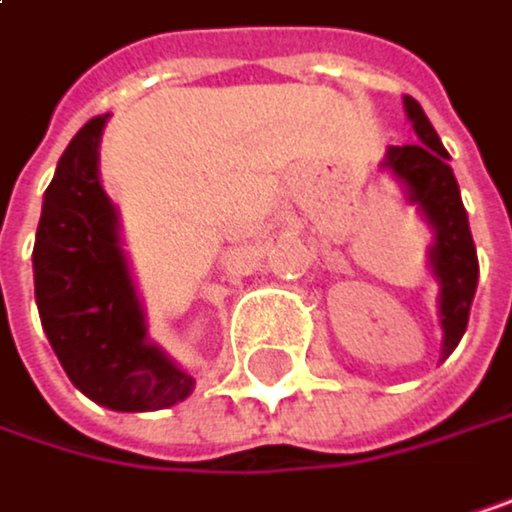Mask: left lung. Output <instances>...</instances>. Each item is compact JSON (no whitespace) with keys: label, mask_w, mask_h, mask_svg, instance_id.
Instances as JSON below:
<instances>
[{"label":"left lung","mask_w":512,"mask_h":512,"mask_svg":"<svg viewBox=\"0 0 512 512\" xmlns=\"http://www.w3.org/2000/svg\"><path fill=\"white\" fill-rule=\"evenodd\" d=\"M404 108L419 142L388 145L382 166L404 185L407 200L419 206V212L434 230V245L428 248V258L440 282L443 358H449L467 331L470 303L473 294H477V245H473L458 181L437 130L431 127L428 115L413 96H404Z\"/></svg>","instance_id":"8db88e82"}]
</instances>
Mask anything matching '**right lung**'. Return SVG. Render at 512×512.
I'll list each match as a JSON object with an SVG mask.
<instances>
[{"instance_id": "right-lung-1", "label": "right lung", "mask_w": 512, "mask_h": 512, "mask_svg": "<svg viewBox=\"0 0 512 512\" xmlns=\"http://www.w3.org/2000/svg\"><path fill=\"white\" fill-rule=\"evenodd\" d=\"M105 121L90 118L75 133L45 191L32 248L35 303L78 391L118 413L166 410L194 391V376L148 340L118 209L99 181Z\"/></svg>"}]
</instances>
